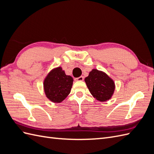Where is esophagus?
<instances>
[{
  "instance_id": "obj_1",
  "label": "esophagus",
  "mask_w": 154,
  "mask_h": 154,
  "mask_svg": "<svg viewBox=\"0 0 154 154\" xmlns=\"http://www.w3.org/2000/svg\"><path fill=\"white\" fill-rule=\"evenodd\" d=\"M83 76H80V77H78V78H75V80L76 81H83Z\"/></svg>"
}]
</instances>
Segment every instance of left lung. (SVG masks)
I'll return each instance as SVG.
<instances>
[{
	"label": "left lung",
	"mask_w": 154,
	"mask_h": 154,
	"mask_svg": "<svg viewBox=\"0 0 154 154\" xmlns=\"http://www.w3.org/2000/svg\"><path fill=\"white\" fill-rule=\"evenodd\" d=\"M85 82L91 94L100 101H105L112 96L115 85L114 81L106 74L97 69H92Z\"/></svg>",
	"instance_id": "obj_1"
}]
</instances>
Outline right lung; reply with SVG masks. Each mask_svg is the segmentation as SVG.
Returning a JSON list of instances; mask_svg holds the SVG:
<instances>
[{
  "label": "right lung",
  "mask_w": 154,
  "mask_h": 154,
  "mask_svg": "<svg viewBox=\"0 0 154 154\" xmlns=\"http://www.w3.org/2000/svg\"><path fill=\"white\" fill-rule=\"evenodd\" d=\"M72 82V78L66 75L62 67L52 70L44 82L46 96L54 103H60L71 92Z\"/></svg>",
  "instance_id": "right-lung-1"
}]
</instances>
